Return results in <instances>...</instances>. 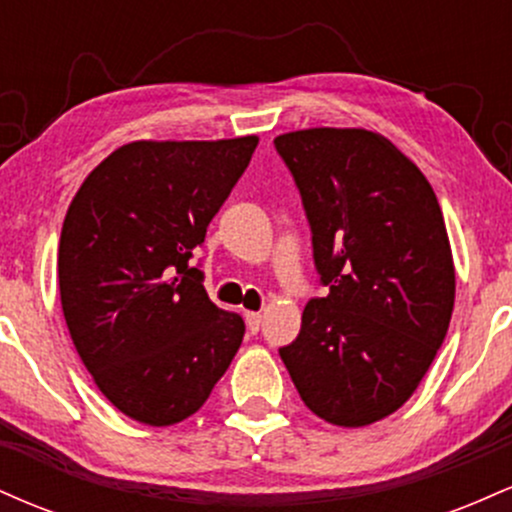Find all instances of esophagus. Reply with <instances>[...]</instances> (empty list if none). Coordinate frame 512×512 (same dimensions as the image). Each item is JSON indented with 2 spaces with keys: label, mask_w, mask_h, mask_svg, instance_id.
<instances>
[{
  "label": "esophagus",
  "mask_w": 512,
  "mask_h": 512,
  "mask_svg": "<svg viewBox=\"0 0 512 512\" xmlns=\"http://www.w3.org/2000/svg\"><path fill=\"white\" fill-rule=\"evenodd\" d=\"M245 320H248L250 332H260V325H262V315L260 313H245Z\"/></svg>",
  "instance_id": "esophagus-1"
}]
</instances>
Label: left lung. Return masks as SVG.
Listing matches in <instances>:
<instances>
[{
    "label": "left lung",
    "mask_w": 512,
    "mask_h": 512,
    "mask_svg": "<svg viewBox=\"0 0 512 512\" xmlns=\"http://www.w3.org/2000/svg\"><path fill=\"white\" fill-rule=\"evenodd\" d=\"M301 192L315 269L279 356L298 395L334 426L385 419L411 397L443 344L455 267L443 211L419 168L383 134L315 127L274 139Z\"/></svg>",
    "instance_id": "8db88e82"
}]
</instances>
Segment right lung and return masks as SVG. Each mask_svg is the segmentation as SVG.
I'll return each mask as SVG.
<instances>
[{
  "label": "right lung",
  "mask_w": 512,
  "mask_h": 512,
  "mask_svg": "<svg viewBox=\"0 0 512 512\" xmlns=\"http://www.w3.org/2000/svg\"><path fill=\"white\" fill-rule=\"evenodd\" d=\"M255 146L125 144L69 204L57 257L64 320L98 390L139 424L195 414L243 342V317L211 303L192 252Z\"/></svg>",
  "instance_id": "1"
}]
</instances>
